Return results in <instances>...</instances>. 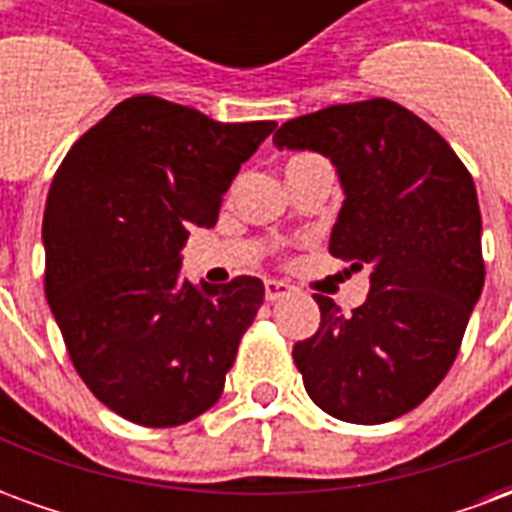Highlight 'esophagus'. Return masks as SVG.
Instances as JSON below:
<instances>
[{
    "label": "esophagus",
    "instance_id": "esophagus-1",
    "mask_svg": "<svg viewBox=\"0 0 512 512\" xmlns=\"http://www.w3.org/2000/svg\"><path fill=\"white\" fill-rule=\"evenodd\" d=\"M290 296V285L285 282H279V279H266V299L268 301H277Z\"/></svg>",
    "mask_w": 512,
    "mask_h": 512
}]
</instances>
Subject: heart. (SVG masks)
Masks as SVG:
<instances>
[{
	"mask_svg": "<svg viewBox=\"0 0 512 512\" xmlns=\"http://www.w3.org/2000/svg\"><path fill=\"white\" fill-rule=\"evenodd\" d=\"M296 158H301V156H296ZM290 161H293V158H290Z\"/></svg>",
	"mask_w": 512,
	"mask_h": 512,
	"instance_id": "obj_1",
	"label": "heart"
}]
</instances>
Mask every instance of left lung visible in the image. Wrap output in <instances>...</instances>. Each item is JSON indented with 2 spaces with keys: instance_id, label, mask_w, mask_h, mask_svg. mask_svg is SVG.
Masks as SVG:
<instances>
[{
  "instance_id": "obj_1",
  "label": "left lung",
  "mask_w": 512,
  "mask_h": 512,
  "mask_svg": "<svg viewBox=\"0 0 512 512\" xmlns=\"http://www.w3.org/2000/svg\"><path fill=\"white\" fill-rule=\"evenodd\" d=\"M274 145L315 150L337 167L345 200L329 252L351 271L373 268L351 315L315 296L321 326L293 345L304 389L343 422L403 417L447 376L483 293L472 175L425 120L386 98L288 120Z\"/></svg>"
}]
</instances>
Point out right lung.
Instances as JSON below:
<instances>
[{
	"instance_id": "obj_1",
	"label": "right lung",
	"mask_w": 512,
	"mask_h": 512,
	"mask_svg": "<svg viewBox=\"0 0 512 512\" xmlns=\"http://www.w3.org/2000/svg\"><path fill=\"white\" fill-rule=\"evenodd\" d=\"M274 120L219 123L134 95L62 158L43 213L46 299L82 381L145 428H175L222 397L266 288L180 277L189 227H213L224 191Z\"/></svg>"
}]
</instances>
